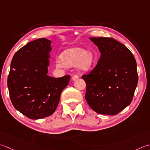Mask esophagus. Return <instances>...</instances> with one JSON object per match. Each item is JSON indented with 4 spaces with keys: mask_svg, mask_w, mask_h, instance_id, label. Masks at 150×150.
<instances>
[{
    "mask_svg": "<svg viewBox=\"0 0 150 150\" xmlns=\"http://www.w3.org/2000/svg\"><path fill=\"white\" fill-rule=\"evenodd\" d=\"M78 78H79V76L77 74H74V76H72V78L73 80H76V79H78Z\"/></svg>",
    "mask_w": 150,
    "mask_h": 150,
    "instance_id": "obj_1",
    "label": "esophagus"
}]
</instances>
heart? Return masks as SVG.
Masks as SVG:
<instances>
[{
	"mask_svg": "<svg viewBox=\"0 0 150 150\" xmlns=\"http://www.w3.org/2000/svg\"><path fill=\"white\" fill-rule=\"evenodd\" d=\"M62 59L66 66L72 67L78 64V68L81 71H87L93 65L94 56L90 51H86L82 48L74 47L66 50L63 53ZM58 67H64L60 60L56 62Z\"/></svg>",
	"mask_w": 150,
	"mask_h": 150,
	"instance_id": "obj_1",
	"label": "heart"
}]
</instances>
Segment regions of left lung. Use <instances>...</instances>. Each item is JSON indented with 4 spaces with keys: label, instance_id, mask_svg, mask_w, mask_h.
Listing matches in <instances>:
<instances>
[{
    "label": "left lung",
    "instance_id": "left-lung-1",
    "mask_svg": "<svg viewBox=\"0 0 150 150\" xmlns=\"http://www.w3.org/2000/svg\"><path fill=\"white\" fill-rule=\"evenodd\" d=\"M101 53L96 67L81 78L86 83L85 98L93 111L116 115L129 105L138 83L135 57L113 38H90Z\"/></svg>",
    "mask_w": 150,
    "mask_h": 150
}]
</instances>
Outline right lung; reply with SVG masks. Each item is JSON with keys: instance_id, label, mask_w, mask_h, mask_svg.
I'll list each match as a JSON object with an SVG mask.
<instances>
[{"instance_id": "right-lung-1", "label": "right lung", "mask_w": 150, "mask_h": 150, "mask_svg": "<svg viewBox=\"0 0 150 150\" xmlns=\"http://www.w3.org/2000/svg\"><path fill=\"white\" fill-rule=\"evenodd\" d=\"M51 41L45 38L29 42L12 58L8 87L14 108L30 119L52 115L61 93L69 83V75L52 78L47 75Z\"/></svg>"}]
</instances>
